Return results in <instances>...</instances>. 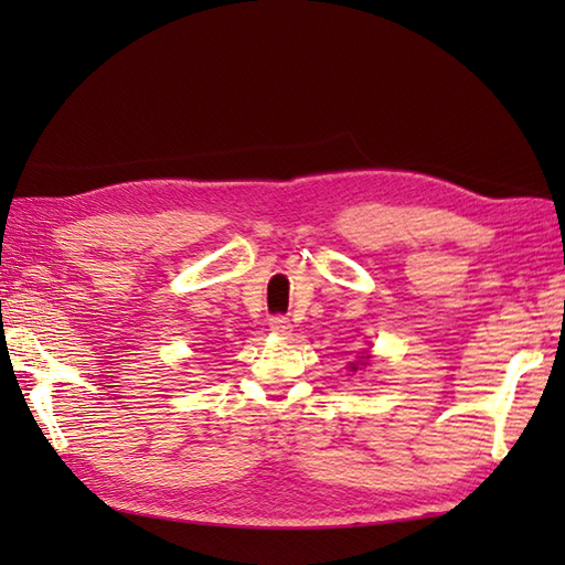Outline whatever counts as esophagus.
Returning a JSON list of instances; mask_svg holds the SVG:
<instances>
[{
  "label": "esophagus",
  "mask_w": 565,
  "mask_h": 565,
  "mask_svg": "<svg viewBox=\"0 0 565 565\" xmlns=\"http://www.w3.org/2000/svg\"><path fill=\"white\" fill-rule=\"evenodd\" d=\"M269 328H271L274 334H289L291 332V320L286 316H271Z\"/></svg>",
  "instance_id": "1"
}]
</instances>
